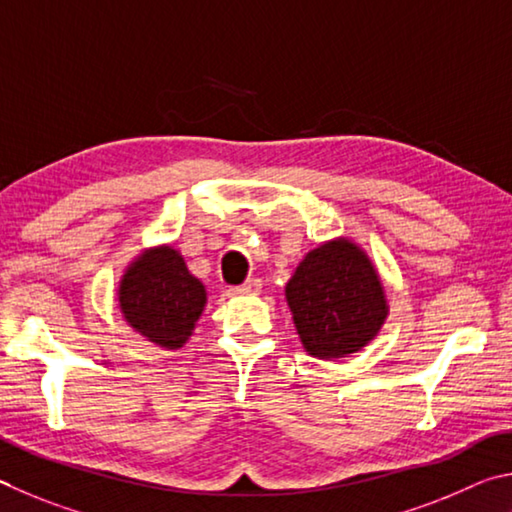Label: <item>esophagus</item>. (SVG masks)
I'll return each mask as SVG.
<instances>
[{
	"mask_svg": "<svg viewBox=\"0 0 512 512\" xmlns=\"http://www.w3.org/2000/svg\"><path fill=\"white\" fill-rule=\"evenodd\" d=\"M261 288H263L261 279H249L242 285H238V288H233V292H236V294H258V292H261Z\"/></svg>",
	"mask_w": 512,
	"mask_h": 512,
	"instance_id": "esophagus-1",
	"label": "esophagus"
}]
</instances>
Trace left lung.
I'll return each mask as SVG.
<instances>
[{
  "instance_id": "8db88e82",
  "label": "left lung",
  "mask_w": 512,
  "mask_h": 512,
  "mask_svg": "<svg viewBox=\"0 0 512 512\" xmlns=\"http://www.w3.org/2000/svg\"><path fill=\"white\" fill-rule=\"evenodd\" d=\"M285 299L303 348L319 360L362 351L389 315L378 270L348 238L308 251L285 285Z\"/></svg>"
}]
</instances>
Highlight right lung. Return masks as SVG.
Here are the masks:
<instances>
[{
	"mask_svg": "<svg viewBox=\"0 0 512 512\" xmlns=\"http://www.w3.org/2000/svg\"><path fill=\"white\" fill-rule=\"evenodd\" d=\"M206 306V290L170 245L146 249L128 265L119 283L123 319L148 342L168 351L193 335Z\"/></svg>",
	"mask_w": 512,
	"mask_h": 512,
	"instance_id": "1",
	"label": "right lung"
}]
</instances>
